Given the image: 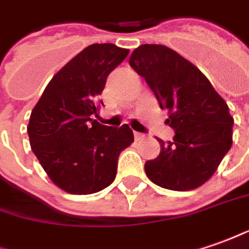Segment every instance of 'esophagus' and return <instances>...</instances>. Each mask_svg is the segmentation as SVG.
I'll list each match as a JSON object with an SVG mask.
<instances>
[{"label": "esophagus", "instance_id": "1", "mask_svg": "<svg viewBox=\"0 0 249 249\" xmlns=\"http://www.w3.org/2000/svg\"><path fill=\"white\" fill-rule=\"evenodd\" d=\"M144 138V135L143 133H139V132H135V140H142V139Z\"/></svg>", "mask_w": 249, "mask_h": 249}]
</instances>
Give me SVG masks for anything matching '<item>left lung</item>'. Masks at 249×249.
<instances>
[{
  "mask_svg": "<svg viewBox=\"0 0 249 249\" xmlns=\"http://www.w3.org/2000/svg\"><path fill=\"white\" fill-rule=\"evenodd\" d=\"M129 65L146 79L176 133L173 142L158 139L160 153L146 162L147 177L172 191L200 187L233 143V117L224 98L192 62L163 45L139 46Z\"/></svg>",
  "mask_w": 249,
  "mask_h": 249,
  "instance_id": "obj_1",
  "label": "left lung"
}]
</instances>
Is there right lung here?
Listing matches in <instances>:
<instances>
[{
  "instance_id": "obj_1",
  "label": "right lung",
  "mask_w": 249,
  "mask_h": 249,
  "mask_svg": "<svg viewBox=\"0 0 249 249\" xmlns=\"http://www.w3.org/2000/svg\"><path fill=\"white\" fill-rule=\"evenodd\" d=\"M128 53L113 43L89 45L53 76L32 109L27 126L31 150L68 194L89 195L109 187L118 155L133 143L126 124L111 128L91 118L102 103L107 76Z\"/></svg>"
}]
</instances>
